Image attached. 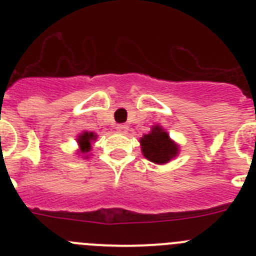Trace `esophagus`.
Wrapping results in <instances>:
<instances>
[{"label":"esophagus","mask_w":256,"mask_h":256,"mask_svg":"<svg viewBox=\"0 0 256 256\" xmlns=\"http://www.w3.org/2000/svg\"><path fill=\"white\" fill-rule=\"evenodd\" d=\"M116 130L119 133H122V134H126L128 132V126H126V124H118Z\"/></svg>","instance_id":"1"}]
</instances>
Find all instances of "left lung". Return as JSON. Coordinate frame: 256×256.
<instances>
[{"mask_svg": "<svg viewBox=\"0 0 256 256\" xmlns=\"http://www.w3.org/2000/svg\"><path fill=\"white\" fill-rule=\"evenodd\" d=\"M141 150L144 156L155 164H166L178 155L180 148L160 126H154L151 132L144 134L141 140Z\"/></svg>", "mask_w": 256, "mask_h": 256, "instance_id": "left-lung-1", "label": "left lung"}]
</instances>
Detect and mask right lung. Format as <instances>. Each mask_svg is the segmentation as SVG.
Returning a JSON list of instances; mask_svg holds the SVG:
<instances>
[{"mask_svg":"<svg viewBox=\"0 0 256 256\" xmlns=\"http://www.w3.org/2000/svg\"><path fill=\"white\" fill-rule=\"evenodd\" d=\"M97 134L94 132H87L84 130L83 133L78 136V138H76V142L79 144V152L80 154H87L91 151L92 148V142L96 141Z\"/></svg>","mask_w":256,"mask_h":256,"instance_id":"add662e5","label":"right lung"}]
</instances>
